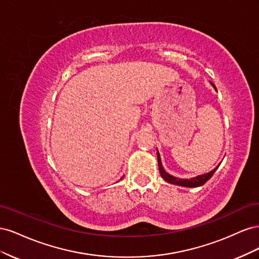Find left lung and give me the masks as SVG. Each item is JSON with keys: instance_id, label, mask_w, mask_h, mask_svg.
Here are the masks:
<instances>
[{"instance_id": "1", "label": "left lung", "mask_w": 259, "mask_h": 259, "mask_svg": "<svg viewBox=\"0 0 259 259\" xmlns=\"http://www.w3.org/2000/svg\"><path fill=\"white\" fill-rule=\"evenodd\" d=\"M211 85L214 86V89L216 90L215 85L211 83ZM217 91V90H216ZM158 153V164H159V170H160V174L162 176V178L164 180H166L167 183L169 184H174V185H178V186H182V187H188V188H194V187H200V186H203L204 185L207 180L209 178H211V176L214 175L215 170L218 168V166L216 168H214L211 171H209V173L207 174H203V175H200V176H197L194 178H190V179H180V178H177V177H174L171 176L169 174H167L165 170H164L163 166H162V163H161V159H160V154L159 152Z\"/></svg>"}]
</instances>
